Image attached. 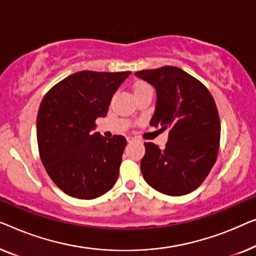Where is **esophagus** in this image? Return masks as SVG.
I'll return each mask as SVG.
<instances>
[{
    "mask_svg": "<svg viewBox=\"0 0 256 256\" xmlns=\"http://www.w3.org/2000/svg\"><path fill=\"white\" fill-rule=\"evenodd\" d=\"M126 140H128V142H134V138H133V136H128L126 138Z\"/></svg>",
    "mask_w": 256,
    "mask_h": 256,
    "instance_id": "34e87169",
    "label": "esophagus"
}]
</instances>
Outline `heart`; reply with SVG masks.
I'll list each match as a JSON object with an SVG mask.
<instances>
[{
	"label": "heart",
	"instance_id": "1",
	"mask_svg": "<svg viewBox=\"0 0 256 256\" xmlns=\"http://www.w3.org/2000/svg\"><path fill=\"white\" fill-rule=\"evenodd\" d=\"M145 87H150V86L146 84H142V82H140V84H136L134 90H138V89H140V88H145Z\"/></svg>",
	"mask_w": 256,
	"mask_h": 256
}]
</instances>
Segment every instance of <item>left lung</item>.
I'll return each instance as SVG.
<instances>
[{
  "instance_id": "obj_1",
  "label": "left lung",
  "mask_w": 256,
  "mask_h": 256,
  "mask_svg": "<svg viewBox=\"0 0 256 256\" xmlns=\"http://www.w3.org/2000/svg\"><path fill=\"white\" fill-rule=\"evenodd\" d=\"M136 76L156 88L150 124L169 128L164 150L144 144V178L164 195H186L203 183L217 160L220 120L214 97L202 82L174 66L140 70Z\"/></svg>"
}]
</instances>
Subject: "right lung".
<instances>
[{"label": "right lung", "mask_w": 256, "mask_h": 256, "mask_svg": "<svg viewBox=\"0 0 256 256\" xmlns=\"http://www.w3.org/2000/svg\"><path fill=\"white\" fill-rule=\"evenodd\" d=\"M130 74L78 72L42 98L37 116L39 156L50 178L67 195L92 200L116 183L126 139H109L92 130L97 118L106 116L114 94Z\"/></svg>", "instance_id": "1"}]
</instances>
